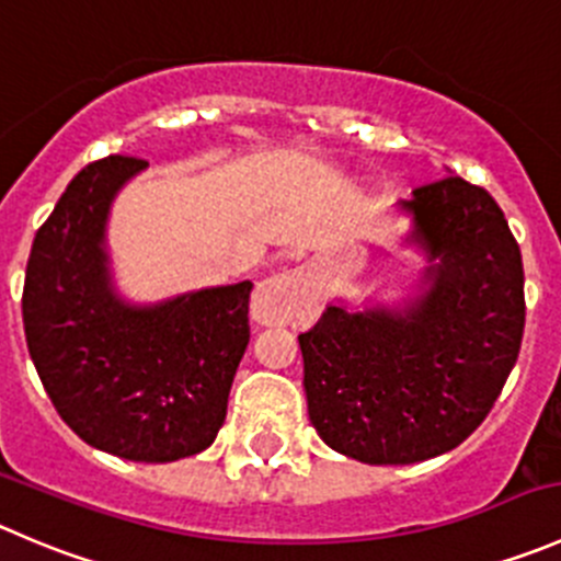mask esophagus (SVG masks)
<instances>
[{
  "label": "esophagus",
  "mask_w": 561,
  "mask_h": 561,
  "mask_svg": "<svg viewBox=\"0 0 561 561\" xmlns=\"http://www.w3.org/2000/svg\"><path fill=\"white\" fill-rule=\"evenodd\" d=\"M308 291L299 275L280 273L264 280L253 294V319L259 324H291L305 313Z\"/></svg>",
  "instance_id": "1"
}]
</instances>
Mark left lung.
<instances>
[{
    "mask_svg": "<svg viewBox=\"0 0 561 561\" xmlns=\"http://www.w3.org/2000/svg\"><path fill=\"white\" fill-rule=\"evenodd\" d=\"M428 253V291L407 310L330 305L299 332L308 417L363 463H417L461 445L496 403L520 352L524 262L480 185L445 176L401 202Z\"/></svg>",
    "mask_w": 561,
    "mask_h": 561,
    "instance_id": "obj_1",
    "label": "left lung"
}]
</instances>
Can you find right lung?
Returning <instances> with one entry per match:
<instances>
[{
  "label": "right lung",
  "instance_id": "add662e5",
  "mask_svg": "<svg viewBox=\"0 0 561 561\" xmlns=\"http://www.w3.org/2000/svg\"><path fill=\"white\" fill-rule=\"evenodd\" d=\"M141 169L147 160L108 154L70 180L32 242L21 313L37 376L73 434L125 461L169 463L207 450L224 425L253 283L152 308L111 291L105 215Z\"/></svg>",
  "mask_w": 561,
  "mask_h": 561
}]
</instances>
